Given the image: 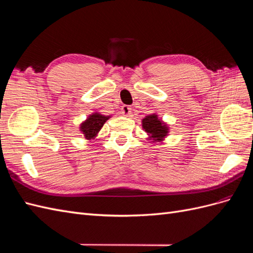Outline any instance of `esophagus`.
Instances as JSON below:
<instances>
[{
  "label": "esophagus",
  "mask_w": 253,
  "mask_h": 253,
  "mask_svg": "<svg viewBox=\"0 0 253 253\" xmlns=\"http://www.w3.org/2000/svg\"><path fill=\"white\" fill-rule=\"evenodd\" d=\"M121 113H122V115H124V116H129V114L132 113L131 106L124 105V106H122V108H121Z\"/></svg>",
  "instance_id": "obj_1"
}]
</instances>
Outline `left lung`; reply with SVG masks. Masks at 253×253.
<instances>
[{
	"label": "left lung",
	"mask_w": 253,
	"mask_h": 253,
	"mask_svg": "<svg viewBox=\"0 0 253 253\" xmlns=\"http://www.w3.org/2000/svg\"><path fill=\"white\" fill-rule=\"evenodd\" d=\"M141 126L147 133V140L150 143L163 142L170 133V126L158 117L156 113H153L141 119Z\"/></svg>",
	"instance_id": "1"
}]
</instances>
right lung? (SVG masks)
<instances>
[{"mask_svg": "<svg viewBox=\"0 0 253 253\" xmlns=\"http://www.w3.org/2000/svg\"><path fill=\"white\" fill-rule=\"evenodd\" d=\"M112 116H105V115L99 112H93L88 115L85 120H83L79 125V131L85 139H96L103 125Z\"/></svg>", "mask_w": 253, "mask_h": 253, "instance_id": "right-lung-1", "label": "right lung"}]
</instances>
